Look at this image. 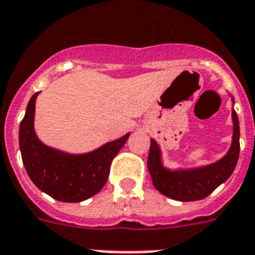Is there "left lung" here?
<instances>
[{
  "label": "left lung",
  "instance_id": "1",
  "mask_svg": "<svg viewBox=\"0 0 255 255\" xmlns=\"http://www.w3.org/2000/svg\"><path fill=\"white\" fill-rule=\"evenodd\" d=\"M232 145L224 158L202 168L187 171H168L162 166L157 142L150 140L147 168L155 189L172 200L189 202L202 200L232 175L240 154V127L236 111L232 110Z\"/></svg>",
  "mask_w": 255,
  "mask_h": 255
}]
</instances>
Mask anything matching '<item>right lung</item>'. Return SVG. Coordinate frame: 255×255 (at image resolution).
Returning a JSON list of instances; mask_svg holds the SVG:
<instances>
[{
	"instance_id": "right-lung-1",
	"label": "right lung",
	"mask_w": 255,
	"mask_h": 255,
	"mask_svg": "<svg viewBox=\"0 0 255 255\" xmlns=\"http://www.w3.org/2000/svg\"><path fill=\"white\" fill-rule=\"evenodd\" d=\"M37 96L38 92L29 100L19 127L20 153L29 179L38 189L62 202H81L95 196L108 181L111 162L129 133L83 155L51 149L38 140L33 129Z\"/></svg>"
}]
</instances>
